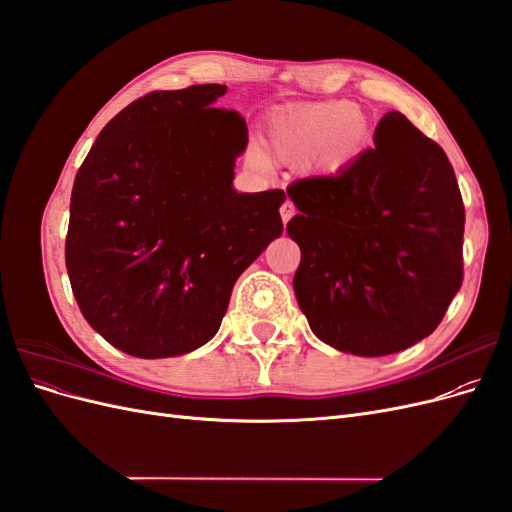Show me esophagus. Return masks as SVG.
<instances>
[{"label":"esophagus","instance_id":"1","mask_svg":"<svg viewBox=\"0 0 512 512\" xmlns=\"http://www.w3.org/2000/svg\"><path fill=\"white\" fill-rule=\"evenodd\" d=\"M280 213H282V222L286 224V222L292 218V215L297 213V209H294V203H292V200H286V203H284V205H282V209H280Z\"/></svg>","mask_w":512,"mask_h":512}]
</instances>
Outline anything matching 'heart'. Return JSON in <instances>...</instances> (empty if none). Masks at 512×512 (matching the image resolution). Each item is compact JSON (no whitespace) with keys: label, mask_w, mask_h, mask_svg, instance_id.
<instances>
[{"label":"heart","mask_w":512,"mask_h":512,"mask_svg":"<svg viewBox=\"0 0 512 512\" xmlns=\"http://www.w3.org/2000/svg\"><path fill=\"white\" fill-rule=\"evenodd\" d=\"M367 119L352 102L297 108L273 123V151L286 162L314 160L324 173L346 168L365 147Z\"/></svg>","instance_id":"obj_1"}]
</instances>
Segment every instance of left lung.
Returning a JSON list of instances; mask_svg holds the SVG:
<instances>
[{"label":"left lung","mask_w":512,"mask_h":512,"mask_svg":"<svg viewBox=\"0 0 512 512\" xmlns=\"http://www.w3.org/2000/svg\"><path fill=\"white\" fill-rule=\"evenodd\" d=\"M299 213L294 294L309 329L335 350L384 356L436 331L463 280L466 211L438 143L386 113L337 175L286 190Z\"/></svg>","instance_id":"left-lung-1"}]
</instances>
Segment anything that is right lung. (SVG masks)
I'll list each match as a JSON object with an SVG mask.
<instances>
[{
    "instance_id": "right-lung-1",
    "label": "right lung",
    "mask_w": 512,
    "mask_h": 512,
    "mask_svg": "<svg viewBox=\"0 0 512 512\" xmlns=\"http://www.w3.org/2000/svg\"><path fill=\"white\" fill-rule=\"evenodd\" d=\"M226 85L151 91L106 123L74 179L66 269L91 329L138 359L218 333L237 277L282 235L284 190L237 194L247 147Z\"/></svg>"
}]
</instances>
